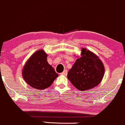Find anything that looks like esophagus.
Masks as SVG:
<instances>
[{
  "instance_id": "esophagus-1",
  "label": "esophagus",
  "mask_w": 125,
  "mask_h": 125,
  "mask_svg": "<svg viewBox=\"0 0 125 125\" xmlns=\"http://www.w3.org/2000/svg\"><path fill=\"white\" fill-rule=\"evenodd\" d=\"M61 74L62 75H67V70H64Z\"/></svg>"
}]
</instances>
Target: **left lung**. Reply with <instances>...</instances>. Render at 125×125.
Returning <instances> with one entry per match:
<instances>
[{
  "instance_id": "1",
  "label": "left lung",
  "mask_w": 125,
  "mask_h": 125,
  "mask_svg": "<svg viewBox=\"0 0 125 125\" xmlns=\"http://www.w3.org/2000/svg\"><path fill=\"white\" fill-rule=\"evenodd\" d=\"M81 56L69 70L67 78L80 91L91 89L100 84L104 73V67L99 58L89 50L81 49Z\"/></svg>"
}]
</instances>
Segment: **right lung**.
<instances>
[{"mask_svg": "<svg viewBox=\"0 0 125 125\" xmlns=\"http://www.w3.org/2000/svg\"><path fill=\"white\" fill-rule=\"evenodd\" d=\"M43 50L36 52L30 57L22 70V76L31 87L42 90L50 87L58 74L47 61Z\"/></svg>", "mask_w": 125, "mask_h": 125, "instance_id": "1", "label": "right lung"}]
</instances>
